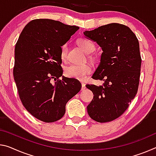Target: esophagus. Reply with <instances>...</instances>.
Returning a JSON list of instances; mask_svg holds the SVG:
<instances>
[{"label": "esophagus", "mask_w": 156, "mask_h": 156, "mask_svg": "<svg viewBox=\"0 0 156 156\" xmlns=\"http://www.w3.org/2000/svg\"><path fill=\"white\" fill-rule=\"evenodd\" d=\"M85 89H86L85 84L84 83H82V89H81V90H85Z\"/></svg>", "instance_id": "esophagus-1"}]
</instances>
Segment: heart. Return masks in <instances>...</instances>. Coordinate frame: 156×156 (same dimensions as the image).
Returning a JSON list of instances; mask_svg holds the SVG:
<instances>
[{
    "label": "heart",
    "instance_id": "heart-1",
    "mask_svg": "<svg viewBox=\"0 0 156 156\" xmlns=\"http://www.w3.org/2000/svg\"><path fill=\"white\" fill-rule=\"evenodd\" d=\"M78 45L80 48L87 54L93 53L95 50V46L90 40L87 39H79L77 41ZM68 47L67 44H64L61 47V58L62 60L65 61L67 59ZM91 60L95 61L96 57L90 55ZM91 72V66L85 64V65H71L68 66L65 69V74L69 78H73L77 80H84L88 74Z\"/></svg>",
    "mask_w": 156,
    "mask_h": 156
}]
</instances>
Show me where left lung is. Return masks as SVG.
Returning a JSON list of instances; mask_svg holds the SVG:
<instances>
[{
	"mask_svg": "<svg viewBox=\"0 0 156 156\" xmlns=\"http://www.w3.org/2000/svg\"><path fill=\"white\" fill-rule=\"evenodd\" d=\"M84 34L103 50L92 78L104 83L86 85L94 95L87 108L88 115L97 122H109L126 110L137 92L142 64L139 41L128 26L116 23Z\"/></svg>",
	"mask_w": 156,
	"mask_h": 156,
	"instance_id": "obj_1",
	"label": "left lung"
}]
</instances>
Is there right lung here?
Listing matches in <instances>:
<instances>
[{
  "label": "right lung",
  "mask_w": 156,
  "mask_h": 156,
  "mask_svg": "<svg viewBox=\"0 0 156 156\" xmlns=\"http://www.w3.org/2000/svg\"><path fill=\"white\" fill-rule=\"evenodd\" d=\"M78 29L52 19H34L16 44L13 74L19 97L27 111L44 122L60 119L66 103L82 87L76 79L63 76L61 66V46Z\"/></svg>",
  "instance_id": "1"
}]
</instances>
